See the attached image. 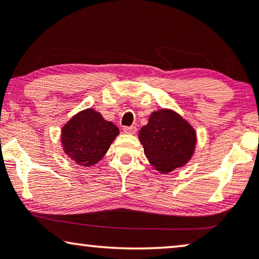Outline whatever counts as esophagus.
Segmentation results:
<instances>
[{
	"label": "esophagus",
	"instance_id": "1",
	"mask_svg": "<svg viewBox=\"0 0 259 259\" xmlns=\"http://www.w3.org/2000/svg\"><path fill=\"white\" fill-rule=\"evenodd\" d=\"M122 131L127 134H134L137 132V127L136 126H125L122 128Z\"/></svg>",
	"mask_w": 259,
	"mask_h": 259
}]
</instances>
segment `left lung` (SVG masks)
I'll return each mask as SVG.
<instances>
[{
	"instance_id": "obj_1",
	"label": "left lung",
	"mask_w": 259,
	"mask_h": 259,
	"mask_svg": "<svg viewBox=\"0 0 259 259\" xmlns=\"http://www.w3.org/2000/svg\"><path fill=\"white\" fill-rule=\"evenodd\" d=\"M139 140L150 164L165 175L190 160L196 132L179 114L160 109L152 113L147 125L140 130Z\"/></svg>"
}]
</instances>
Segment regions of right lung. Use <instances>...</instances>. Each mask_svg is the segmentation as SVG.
<instances>
[{
  "mask_svg": "<svg viewBox=\"0 0 259 259\" xmlns=\"http://www.w3.org/2000/svg\"><path fill=\"white\" fill-rule=\"evenodd\" d=\"M118 134L114 123L106 121L100 113L88 108L63 126L61 141L67 155L77 164L91 166L101 160Z\"/></svg>",
  "mask_w": 259,
  "mask_h": 259,
  "instance_id": "1",
  "label": "right lung"
}]
</instances>
